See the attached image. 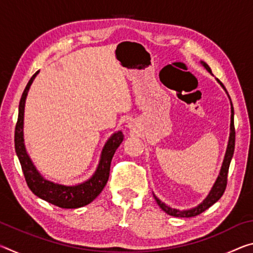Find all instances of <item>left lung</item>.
Returning <instances> with one entry per match:
<instances>
[{
    "mask_svg": "<svg viewBox=\"0 0 253 253\" xmlns=\"http://www.w3.org/2000/svg\"><path fill=\"white\" fill-rule=\"evenodd\" d=\"M201 63H202V66L205 68V69H207L210 72V74L212 75V71H211V69H210V67L207 65V63H205L204 61H201ZM216 81L222 85V87H223V89L225 90L223 84H222L219 79H216ZM226 93H228V92H226ZM230 101H231V99H230ZM234 144H235L234 110H233L232 102H231V124H230V137H229L228 147H226L225 156H224L223 163H222V168H221L219 176H217L216 181H215V183H214V185L212 187V190L210 191L209 195L207 196V199H205L202 203L199 204L198 207H195L193 209H190V210H177V209L169 208V205H166L165 203H163L160 199H157L156 196L154 195V198H155L157 204L160 205V208L163 210V211L166 212L168 214H169V215L176 216V217H192V216L199 215V214L204 212L205 210H208L210 207H211V205H213L214 203L217 202V201L220 200L221 196L223 195L224 191H225L226 182H228L229 166H230V163H231V160H232V156H233V153H234Z\"/></svg>",
    "mask_w": 253,
    "mask_h": 253,
    "instance_id": "1",
    "label": "left lung"
}]
</instances>
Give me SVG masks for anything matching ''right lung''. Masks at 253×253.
I'll return each mask as SVG.
<instances>
[{"label":"right lung","mask_w":253,"mask_h":253,"mask_svg":"<svg viewBox=\"0 0 253 253\" xmlns=\"http://www.w3.org/2000/svg\"><path fill=\"white\" fill-rule=\"evenodd\" d=\"M38 74H39V71H37L31 77L22 93V97H21L18 123H16L14 132L15 152L19 157L25 181H27L28 186L33 192V194L46 201V202L55 205V207L62 209H77L84 207V205L91 203L104 190L109 177L111 160H113L116 149L124 140V135L121 130H118L110 136V138L107 140L104 148H102L100 161L96 172L85 182L77 184V185H62V184L48 181L42 176L39 170L36 169V166L33 165L31 158L25 149L23 138L25 99H27L29 89Z\"/></svg>","instance_id":"1"}]
</instances>
